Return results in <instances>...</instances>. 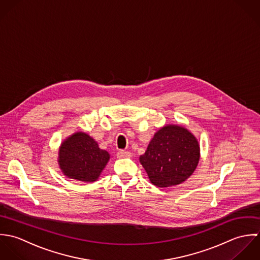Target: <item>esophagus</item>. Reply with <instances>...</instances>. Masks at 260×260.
<instances>
[{
  "instance_id": "34e87169",
  "label": "esophagus",
  "mask_w": 260,
  "mask_h": 260,
  "mask_svg": "<svg viewBox=\"0 0 260 260\" xmlns=\"http://www.w3.org/2000/svg\"><path fill=\"white\" fill-rule=\"evenodd\" d=\"M116 156H117V157H128V156H131V153L127 152V151L119 150V151L116 153Z\"/></svg>"
}]
</instances>
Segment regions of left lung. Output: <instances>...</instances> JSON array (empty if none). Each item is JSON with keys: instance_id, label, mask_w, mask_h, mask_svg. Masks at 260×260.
Here are the masks:
<instances>
[{"instance_id": "8db88e82", "label": "left lung", "mask_w": 260, "mask_h": 260, "mask_svg": "<svg viewBox=\"0 0 260 260\" xmlns=\"http://www.w3.org/2000/svg\"><path fill=\"white\" fill-rule=\"evenodd\" d=\"M200 158L196 138L179 125H166L155 134L140 161L156 187L178 185L195 171Z\"/></svg>"}]
</instances>
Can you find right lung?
<instances>
[{"label": "right lung", "instance_id": "add662e5", "mask_svg": "<svg viewBox=\"0 0 260 260\" xmlns=\"http://www.w3.org/2000/svg\"><path fill=\"white\" fill-rule=\"evenodd\" d=\"M109 154L99 148L98 143L84 133H76L61 144L59 166L71 179L93 182L103 172Z\"/></svg>", "mask_w": 260, "mask_h": 260}]
</instances>
